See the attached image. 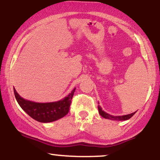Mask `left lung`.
Returning a JSON list of instances; mask_svg holds the SVG:
<instances>
[{
    "mask_svg": "<svg viewBox=\"0 0 160 160\" xmlns=\"http://www.w3.org/2000/svg\"><path fill=\"white\" fill-rule=\"evenodd\" d=\"M98 108H99V115H101L102 117L105 118L106 119H110V120H113V121H125V120H128L129 118H131L133 115L136 113V112H133V113L129 114V115H122V116H113V115H109V114L106 113L104 111H102V109L101 106H98Z\"/></svg>",
    "mask_w": 160,
    "mask_h": 160,
    "instance_id": "1",
    "label": "left lung"
}]
</instances>
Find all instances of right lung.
<instances>
[{"label": "right lung", "instance_id": "obj_1", "mask_svg": "<svg viewBox=\"0 0 160 160\" xmlns=\"http://www.w3.org/2000/svg\"><path fill=\"white\" fill-rule=\"evenodd\" d=\"M73 89L68 96L54 102L38 103L24 99L13 88L16 99L20 106L33 119L39 122H52L65 116L69 112L71 99L74 94Z\"/></svg>", "mask_w": 160, "mask_h": 160}]
</instances>
